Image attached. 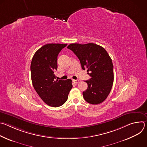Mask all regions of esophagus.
Listing matches in <instances>:
<instances>
[{
	"instance_id": "34e87169",
	"label": "esophagus",
	"mask_w": 147,
	"mask_h": 147,
	"mask_svg": "<svg viewBox=\"0 0 147 147\" xmlns=\"http://www.w3.org/2000/svg\"><path fill=\"white\" fill-rule=\"evenodd\" d=\"M73 81L74 82V83H78L79 82V80H73Z\"/></svg>"
}]
</instances>
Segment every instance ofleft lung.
<instances>
[{"instance_id": "1", "label": "left lung", "mask_w": 147, "mask_h": 147, "mask_svg": "<svg viewBox=\"0 0 147 147\" xmlns=\"http://www.w3.org/2000/svg\"><path fill=\"white\" fill-rule=\"evenodd\" d=\"M67 48L79 59L82 69L87 70L91 77L85 81L88 88L82 92L83 97L89 103H102L109 95L113 83L112 60L103 47L93 43L71 44Z\"/></svg>"}]
</instances>
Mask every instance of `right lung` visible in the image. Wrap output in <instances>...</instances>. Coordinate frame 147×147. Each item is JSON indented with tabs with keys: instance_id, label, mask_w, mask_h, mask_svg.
<instances>
[{
	"instance_id": "add662e5",
	"label": "right lung",
	"mask_w": 147,
	"mask_h": 147,
	"mask_svg": "<svg viewBox=\"0 0 147 147\" xmlns=\"http://www.w3.org/2000/svg\"><path fill=\"white\" fill-rule=\"evenodd\" d=\"M67 44H48L34 54L31 63L33 87L45 103L52 107L63 105L73 87L72 81L55 80L54 71L57 69V56Z\"/></svg>"
}]
</instances>
